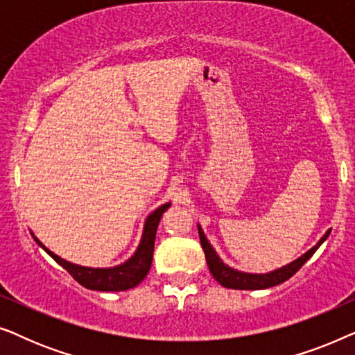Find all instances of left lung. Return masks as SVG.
Wrapping results in <instances>:
<instances>
[{"instance_id":"left-lung-1","label":"left lung","mask_w":355,"mask_h":355,"mask_svg":"<svg viewBox=\"0 0 355 355\" xmlns=\"http://www.w3.org/2000/svg\"><path fill=\"white\" fill-rule=\"evenodd\" d=\"M198 227V236H200V244L202 249L205 252L207 265L210 268V273L213 275L218 283L225 286L227 289H241V291H255V289H266L273 288V286H278L284 283L286 279H289L291 276L297 273L305 261H307L310 257H312L320 245L327 241L331 230L324 232L322 239H320L317 244H315L312 249L305 252L299 257L291 261V263L281 266V268H276L273 271H268V273H245V271H239L236 268H231L230 265H226L225 261L221 260V257L216 254V250L213 249V245L208 242L205 232H203L202 226L197 225Z\"/></svg>"}]
</instances>
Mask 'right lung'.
<instances>
[{"instance_id": "add662e5", "label": "right lung", "mask_w": 355, "mask_h": 355, "mask_svg": "<svg viewBox=\"0 0 355 355\" xmlns=\"http://www.w3.org/2000/svg\"><path fill=\"white\" fill-rule=\"evenodd\" d=\"M171 207V202L163 203L157 210L150 213L145 220L142 237L135 249L134 255L124 261V263L110 266V268H92V266H82L71 263L55 252L46 249L40 241L37 239L35 234L31 231L33 239L48 255L51 257L56 263H60L62 268L69 271V275L74 278L77 283L84 286L87 289L94 291H105V293H119V291H128L130 288H135L139 283H142L145 276L148 275L150 266H152L153 260V247H155V236H157L158 223L162 220L163 213Z\"/></svg>"}]
</instances>
